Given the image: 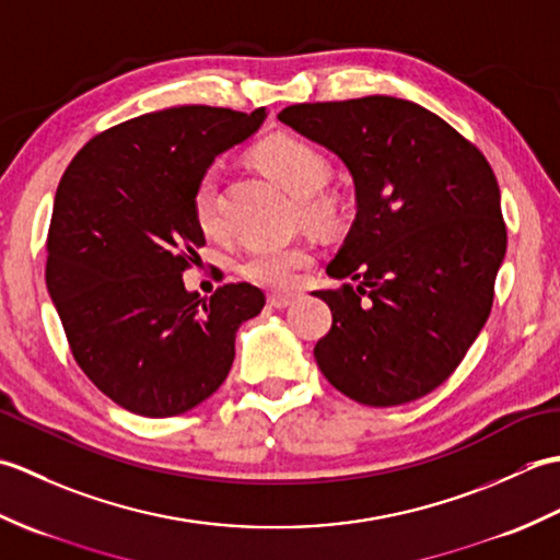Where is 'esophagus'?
I'll list each match as a JSON object with an SVG mask.
<instances>
[{"label":"esophagus","instance_id":"34e87169","mask_svg":"<svg viewBox=\"0 0 560 560\" xmlns=\"http://www.w3.org/2000/svg\"><path fill=\"white\" fill-rule=\"evenodd\" d=\"M295 301H299V295H295V293H271L267 303H269L271 307H277V311H283V307L293 305Z\"/></svg>","mask_w":560,"mask_h":560}]
</instances>
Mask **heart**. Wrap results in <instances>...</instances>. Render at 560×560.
<instances>
[{
	"label": "heart",
	"instance_id": "b5f03b06",
	"mask_svg": "<svg viewBox=\"0 0 560 560\" xmlns=\"http://www.w3.org/2000/svg\"><path fill=\"white\" fill-rule=\"evenodd\" d=\"M255 161L283 192L299 199V213L313 225H331L339 217V201L325 192L329 180V161L319 149L303 139L277 135L255 149ZM192 213L201 231L219 229V175L207 168L199 175L192 192ZM311 261L303 245H257L241 259V273L249 281L271 289H287L295 273Z\"/></svg>",
	"mask_w": 560,
	"mask_h": 560
}]
</instances>
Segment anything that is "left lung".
<instances>
[{
	"label": "left lung",
	"instance_id": "8db88e82",
	"mask_svg": "<svg viewBox=\"0 0 560 560\" xmlns=\"http://www.w3.org/2000/svg\"><path fill=\"white\" fill-rule=\"evenodd\" d=\"M279 120L337 153L355 187L351 231L327 265L349 283L313 293L331 311L319 371L368 407L428 395L491 315L508 231L489 161L435 113L392 96L289 105Z\"/></svg>",
	"mask_w": 560,
	"mask_h": 560
}]
</instances>
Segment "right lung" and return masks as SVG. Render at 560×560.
Returning <instances> with one entry per match:
<instances>
[{"instance_id": "1", "label": "right lung", "mask_w": 560, "mask_h": 560, "mask_svg": "<svg viewBox=\"0 0 560 560\" xmlns=\"http://www.w3.org/2000/svg\"><path fill=\"white\" fill-rule=\"evenodd\" d=\"M265 108L180 105L93 137L59 180L45 281L69 349L122 409L165 419L211 397L235 359V331L265 293L185 289L205 233L192 192L213 159L253 137Z\"/></svg>"}]
</instances>
